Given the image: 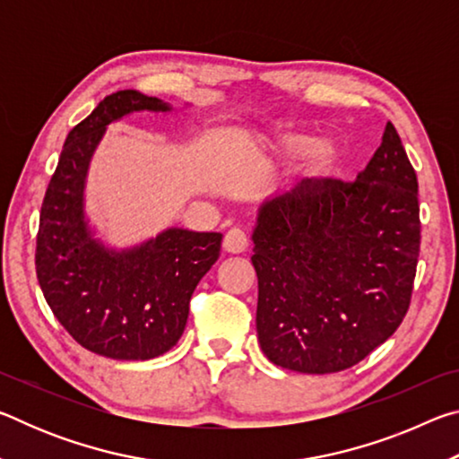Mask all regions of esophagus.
I'll use <instances>...</instances> for the list:
<instances>
[{
	"mask_svg": "<svg viewBox=\"0 0 459 459\" xmlns=\"http://www.w3.org/2000/svg\"><path fill=\"white\" fill-rule=\"evenodd\" d=\"M224 251L229 253H243L248 247V237L243 229H230L222 240Z\"/></svg>",
	"mask_w": 459,
	"mask_h": 459,
	"instance_id": "obj_1",
	"label": "esophagus"
}]
</instances>
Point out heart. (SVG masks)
<instances>
[{"label": "heart", "instance_id": "heart-1", "mask_svg": "<svg viewBox=\"0 0 459 459\" xmlns=\"http://www.w3.org/2000/svg\"><path fill=\"white\" fill-rule=\"evenodd\" d=\"M283 150L290 155L309 153V169L314 176L330 174L338 161V150L332 142H317L314 137L304 134H290L281 139Z\"/></svg>", "mask_w": 459, "mask_h": 459}]
</instances>
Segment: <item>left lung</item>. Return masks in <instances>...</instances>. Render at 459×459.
Returning a JSON list of instances; mask_svg holds the SVG:
<instances>
[{
	"mask_svg": "<svg viewBox=\"0 0 459 459\" xmlns=\"http://www.w3.org/2000/svg\"><path fill=\"white\" fill-rule=\"evenodd\" d=\"M261 351L281 368L359 364L405 317L421 245L417 174L391 121L354 182L304 180L253 232Z\"/></svg>",
	"mask_w": 459,
	"mask_h": 459,
	"instance_id": "obj_1",
	"label": "left lung"
}]
</instances>
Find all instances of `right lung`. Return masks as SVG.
<instances>
[{
	"instance_id": "1",
	"label": "right lung",
	"mask_w": 459,
	"mask_h": 459,
	"mask_svg": "<svg viewBox=\"0 0 459 459\" xmlns=\"http://www.w3.org/2000/svg\"><path fill=\"white\" fill-rule=\"evenodd\" d=\"M168 111L158 97L117 91L74 126L46 190L36 275L52 314L87 351L150 360L180 340L190 298L221 255V232L169 229L115 253L91 237L82 214L89 160L108 123L131 111Z\"/></svg>"
}]
</instances>
